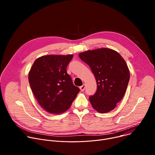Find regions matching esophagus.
I'll return each instance as SVG.
<instances>
[{
	"label": "esophagus",
	"mask_w": 155,
	"mask_h": 155,
	"mask_svg": "<svg viewBox=\"0 0 155 155\" xmlns=\"http://www.w3.org/2000/svg\"><path fill=\"white\" fill-rule=\"evenodd\" d=\"M85 87H86L85 84H83L82 86H80V89L81 91H84V89H85Z\"/></svg>",
	"instance_id": "34e87169"
}]
</instances>
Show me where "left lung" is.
<instances>
[{
	"instance_id": "left-lung-1",
	"label": "left lung",
	"mask_w": 155,
	"mask_h": 155,
	"mask_svg": "<svg viewBox=\"0 0 155 155\" xmlns=\"http://www.w3.org/2000/svg\"><path fill=\"white\" fill-rule=\"evenodd\" d=\"M90 66L97 82V91L89 97L96 111L105 114L114 110L123 97L129 83V68L116 51L102 48L78 54Z\"/></svg>"
}]
</instances>
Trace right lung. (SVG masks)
<instances>
[{"mask_svg": "<svg viewBox=\"0 0 155 155\" xmlns=\"http://www.w3.org/2000/svg\"><path fill=\"white\" fill-rule=\"evenodd\" d=\"M73 54L45 55L34 61L28 75L32 93L40 105L52 114L68 110L80 92L67 73Z\"/></svg>", "mask_w": 155, "mask_h": 155, "instance_id": "add662e5", "label": "right lung"}]
</instances>
